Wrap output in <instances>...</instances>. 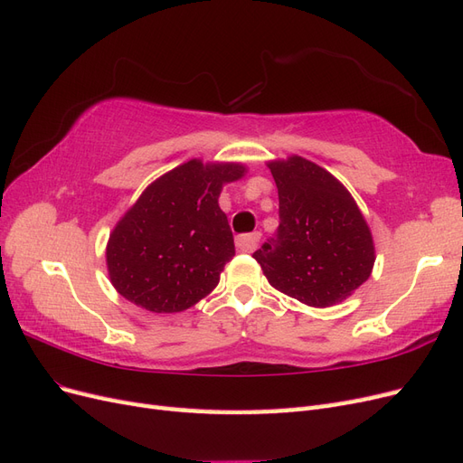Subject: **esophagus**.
Here are the masks:
<instances>
[{
	"label": "esophagus",
	"instance_id": "34e87169",
	"mask_svg": "<svg viewBox=\"0 0 463 463\" xmlns=\"http://www.w3.org/2000/svg\"><path fill=\"white\" fill-rule=\"evenodd\" d=\"M259 240H260V233H245V235H240L235 240V245L240 250H243V253H253V250L257 249L259 245Z\"/></svg>",
	"mask_w": 463,
	"mask_h": 463
}]
</instances>
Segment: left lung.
I'll return each mask as SVG.
<instances>
[{"label":"left lung","instance_id":"1","mask_svg":"<svg viewBox=\"0 0 463 463\" xmlns=\"http://www.w3.org/2000/svg\"><path fill=\"white\" fill-rule=\"evenodd\" d=\"M266 165L278 187L279 228L253 257L286 296L317 309L342 303L374 266L365 216L342 181L318 164L291 154Z\"/></svg>","mask_w":463,"mask_h":463}]
</instances>
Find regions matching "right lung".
I'll return each mask as SVG.
<instances>
[{"mask_svg": "<svg viewBox=\"0 0 463 463\" xmlns=\"http://www.w3.org/2000/svg\"><path fill=\"white\" fill-rule=\"evenodd\" d=\"M245 174L241 162L193 158L154 179L106 245L108 276L119 296L150 313H179L213 293L235 255L218 199L223 185Z\"/></svg>", "mask_w": 463, "mask_h": 463, "instance_id": "1", "label": "right lung"}]
</instances>
